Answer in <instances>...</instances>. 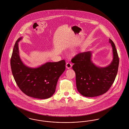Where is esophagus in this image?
I'll return each instance as SVG.
<instances>
[{"label":"esophagus","instance_id":"esophagus-1","mask_svg":"<svg viewBox=\"0 0 129 129\" xmlns=\"http://www.w3.org/2000/svg\"><path fill=\"white\" fill-rule=\"evenodd\" d=\"M66 68H67V69H70V68H71L72 67V65L71 63L68 62V63H66Z\"/></svg>","mask_w":129,"mask_h":129}]
</instances>
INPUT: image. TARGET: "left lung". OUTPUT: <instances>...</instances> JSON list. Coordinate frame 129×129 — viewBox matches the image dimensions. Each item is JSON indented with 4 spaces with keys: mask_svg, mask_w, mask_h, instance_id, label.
<instances>
[{
    "mask_svg": "<svg viewBox=\"0 0 129 129\" xmlns=\"http://www.w3.org/2000/svg\"><path fill=\"white\" fill-rule=\"evenodd\" d=\"M113 49V59L105 67L96 66L91 60V51L80 53L72 58L73 69L76 74V84L80 94L87 97H94L107 92L117 76L119 57L113 42L109 39Z\"/></svg>",
    "mask_w": 129,
    "mask_h": 129,
    "instance_id": "obj_1",
    "label": "left lung"
}]
</instances>
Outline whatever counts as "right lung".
Returning <instances> with one entry per match:
<instances>
[{
	"instance_id": "obj_1",
	"label": "right lung",
	"mask_w": 129,
	"mask_h": 129,
	"mask_svg": "<svg viewBox=\"0 0 129 129\" xmlns=\"http://www.w3.org/2000/svg\"><path fill=\"white\" fill-rule=\"evenodd\" d=\"M16 41L11 59L12 74L19 88L27 96L34 98L45 99L55 92L58 78L65 70L64 60L46 62L39 67H28L19 55L18 43Z\"/></svg>"
}]
</instances>
